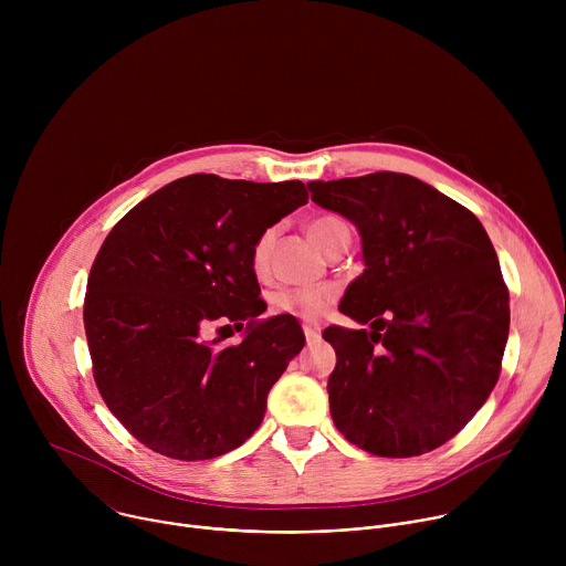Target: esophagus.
Returning a JSON list of instances; mask_svg holds the SVG:
<instances>
[{
    "label": "esophagus",
    "mask_w": 566,
    "mask_h": 566,
    "mask_svg": "<svg viewBox=\"0 0 566 566\" xmlns=\"http://www.w3.org/2000/svg\"><path fill=\"white\" fill-rule=\"evenodd\" d=\"M302 332L306 336V343H315L319 338V327L317 325H302Z\"/></svg>",
    "instance_id": "esophagus-1"
}]
</instances>
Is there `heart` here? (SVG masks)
<instances>
[{
    "label": "heart",
    "instance_id": "b5f03b06",
    "mask_svg": "<svg viewBox=\"0 0 566 566\" xmlns=\"http://www.w3.org/2000/svg\"><path fill=\"white\" fill-rule=\"evenodd\" d=\"M306 232L311 237L313 244L319 251H327L334 239L343 232H347L345 221H340L338 217L325 214V217H315L308 221ZM271 230H266L264 234H260V239L255 241L253 247V269L262 271L266 266L269 260V249H271ZM334 302V291L327 286H308V289H284L280 293H275L273 297V306L280 313L293 315L297 319H306V322H315L322 315L329 311Z\"/></svg>",
    "mask_w": 566,
    "mask_h": 566
}]
</instances>
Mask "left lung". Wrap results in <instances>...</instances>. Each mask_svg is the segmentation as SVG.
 <instances>
[{
  "label": "left lung",
  "instance_id": "1",
  "mask_svg": "<svg viewBox=\"0 0 566 566\" xmlns=\"http://www.w3.org/2000/svg\"><path fill=\"white\" fill-rule=\"evenodd\" d=\"M360 232L365 271L340 311L367 329L327 327L329 408L354 446L417 457L450 441L491 396L511 308L481 221L400 172L306 184Z\"/></svg>",
  "mask_w": 566,
  "mask_h": 566
}]
</instances>
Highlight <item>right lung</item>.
Masks as SVG:
<instances>
[{
    "label": "right lung",
    "mask_w": 566,
    "mask_h": 566,
    "mask_svg": "<svg viewBox=\"0 0 566 566\" xmlns=\"http://www.w3.org/2000/svg\"><path fill=\"white\" fill-rule=\"evenodd\" d=\"M306 199L302 181L190 175L134 206L103 241L83 311L94 378L109 412L149 450L212 459L260 428L304 334L293 315L258 319L266 304L251 255ZM210 321L248 336L234 348L206 344Z\"/></svg>",
    "instance_id": "obj_1"
}]
</instances>
